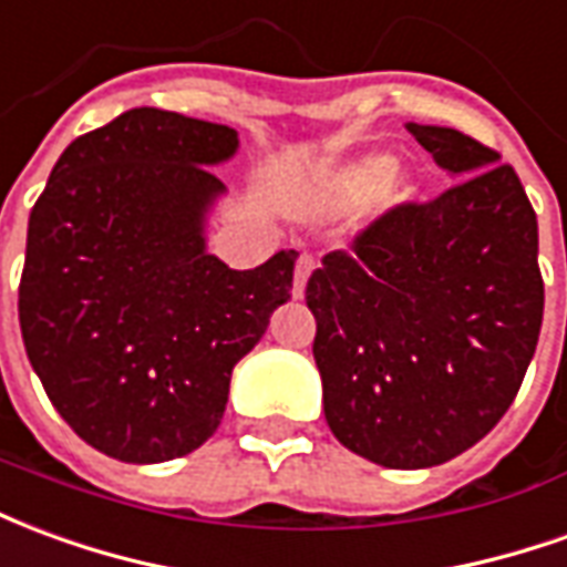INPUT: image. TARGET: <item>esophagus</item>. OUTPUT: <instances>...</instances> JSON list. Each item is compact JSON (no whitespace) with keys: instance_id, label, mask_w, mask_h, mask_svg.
I'll list each match as a JSON object with an SVG mask.
<instances>
[{"instance_id":"esophagus-1","label":"esophagus","mask_w":567,"mask_h":567,"mask_svg":"<svg viewBox=\"0 0 567 567\" xmlns=\"http://www.w3.org/2000/svg\"><path fill=\"white\" fill-rule=\"evenodd\" d=\"M311 271H315V256L302 252V256L296 259V275H292V296H296V299H302L305 296V284H308Z\"/></svg>"}]
</instances>
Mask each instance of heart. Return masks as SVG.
I'll return each mask as SVG.
<instances>
[{
	"label": "heart",
	"mask_w": 567,
	"mask_h": 567,
	"mask_svg": "<svg viewBox=\"0 0 567 567\" xmlns=\"http://www.w3.org/2000/svg\"><path fill=\"white\" fill-rule=\"evenodd\" d=\"M415 195H419L415 179L400 171L391 155H381V152L341 162L317 186V198L332 213L354 210L369 198L379 207H403L409 200H415Z\"/></svg>",
	"instance_id": "obj_1"
}]
</instances>
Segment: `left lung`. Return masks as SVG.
<instances>
[{"instance_id": "left-lung-1", "label": "left lung", "mask_w": 567, "mask_h": 567, "mask_svg": "<svg viewBox=\"0 0 567 567\" xmlns=\"http://www.w3.org/2000/svg\"><path fill=\"white\" fill-rule=\"evenodd\" d=\"M457 183L381 213L308 277L323 415L391 470L452 461L504 419L544 320L537 216L495 148L409 124Z\"/></svg>"}]
</instances>
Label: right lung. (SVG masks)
I'll return each instance as SVG.
<instances>
[{"mask_svg": "<svg viewBox=\"0 0 567 567\" xmlns=\"http://www.w3.org/2000/svg\"><path fill=\"white\" fill-rule=\"evenodd\" d=\"M235 152L228 124L127 110L72 140L30 213L23 348L60 419L103 455L158 464L207 443L231 369L290 299L296 250L250 271L207 252L226 192L210 164Z\"/></svg>", "mask_w": 567, "mask_h": 567, "instance_id": "1", "label": "right lung"}]
</instances>
